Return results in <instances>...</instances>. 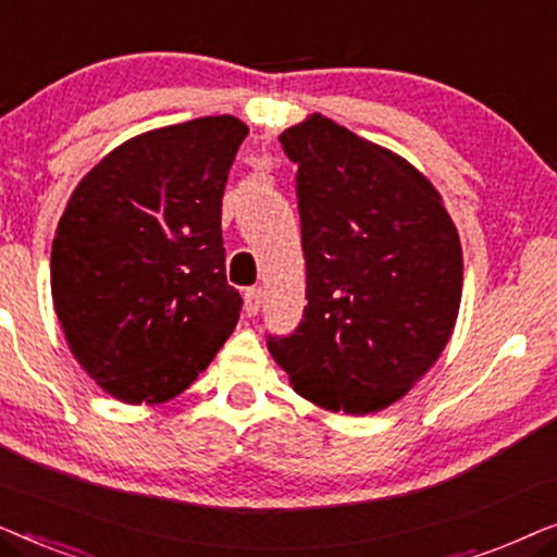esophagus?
<instances>
[{"label": "esophagus", "mask_w": 557, "mask_h": 557, "mask_svg": "<svg viewBox=\"0 0 557 557\" xmlns=\"http://www.w3.org/2000/svg\"><path fill=\"white\" fill-rule=\"evenodd\" d=\"M263 304V288H248L246 296H243V309H246L248 317H256L261 311Z\"/></svg>", "instance_id": "34e87169"}]
</instances>
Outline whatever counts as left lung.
Wrapping results in <instances>:
<instances>
[{
  "label": "left lung",
  "instance_id": "obj_1",
  "mask_svg": "<svg viewBox=\"0 0 557 557\" xmlns=\"http://www.w3.org/2000/svg\"><path fill=\"white\" fill-rule=\"evenodd\" d=\"M299 164L304 319L269 349L301 398L375 413L400 400L451 339L459 233L413 164L314 113L278 136Z\"/></svg>",
  "mask_w": 557,
  "mask_h": 557
}]
</instances>
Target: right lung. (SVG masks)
Instances as JSON below:
<instances>
[{"label": "right lung", "mask_w": 557, "mask_h": 557, "mask_svg": "<svg viewBox=\"0 0 557 557\" xmlns=\"http://www.w3.org/2000/svg\"><path fill=\"white\" fill-rule=\"evenodd\" d=\"M248 126L205 116L139 134L73 189L50 256L67 347L113 398L172 400L231 337L223 189Z\"/></svg>", "instance_id": "obj_1"}]
</instances>
